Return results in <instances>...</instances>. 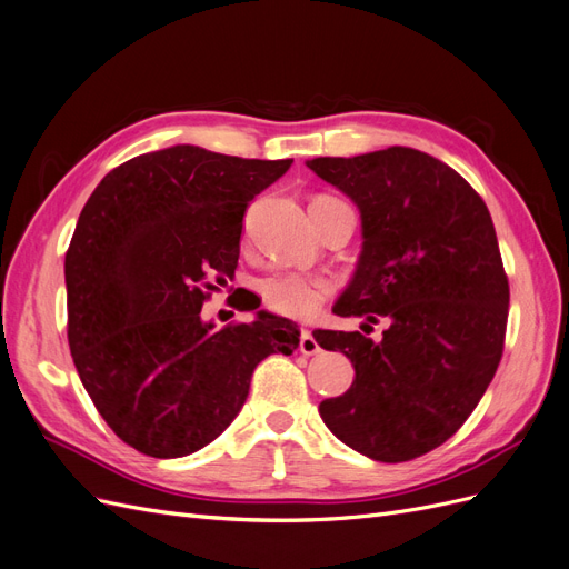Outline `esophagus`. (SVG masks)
<instances>
[{"label":"esophagus","mask_w":569,"mask_h":569,"mask_svg":"<svg viewBox=\"0 0 569 569\" xmlns=\"http://www.w3.org/2000/svg\"><path fill=\"white\" fill-rule=\"evenodd\" d=\"M319 350H321V347H319L317 338L311 336V331H307V328H305L302 336H300V352L307 355V357H311V355H317Z\"/></svg>","instance_id":"esophagus-1"}]
</instances>
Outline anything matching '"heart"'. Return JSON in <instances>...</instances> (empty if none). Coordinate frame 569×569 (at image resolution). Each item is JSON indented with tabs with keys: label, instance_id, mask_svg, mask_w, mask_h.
Here are the masks:
<instances>
[{
	"label": "heart",
	"instance_id": "heart-1",
	"mask_svg": "<svg viewBox=\"0 0 569 569\" xmlns=\"http://www.w3.org/2000/svg\"><path fill=\"white\" fill-rule=\"evenodd\" d=\"M258 290L267 309L290 319H309L333 292V283L319 273L279 269L260 279Z\"/></svg>",
	"mask_w": 569,
	"mask_h": 569
}]
</instances>
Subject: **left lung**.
I'll return each instance as SVG.
<instances>
[{"label":"left lung","instance_id":"left-lung-1","mask_svg":"<svg viewBox=\"0 0 569 569\" xmlns=\"http://www.w3.org/2000/svg\"><path fill=\"white\" fill-rule=\"evenodd\" d=\"M307 168L361 214L357 271L333 315L390 323L380 342L315 331L355 366L350 390L319 413L373 461H411L466 423L499 369L510 292L491 214L449 164L407 146Z\"/></svg>","mask_w":569,"mask_h":569}]
</instances>
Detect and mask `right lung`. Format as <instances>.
Wrapping results in <instances>:
<instances>
[{
	"mask_svg": "<svg viewBox=\"0 0 569 569\" xmlns=\"http://www.w3.org/2000/svg\"><path fill=\"white\" fill-rule=\"evenodd\" d=\"M290 162L179 143L122 162L89 196L66 252L68 345L124 445L153 458L203 449L246 405L254 366L298 350V323L269 311L224 328L200 317L233 279L250 200Z\"/></svg>",
	"mask_w": 569,
	"mask_h": 569,
	"instance_id": "add662e5",
	"label": "right lung"
}]
</instances>
